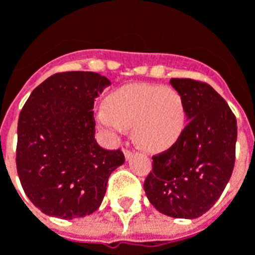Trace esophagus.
Masks as SVG:
<instances>
[{
  "label": "esophagus",
  "instance_id": "obj_1",
  "mask_svg": "<svg viewBox=\"0 0 255 255\" xmlns=\"http://www.w3.org/2000/svg\"><path fill=\"white\" fill-rule=\"evenodd\" d=\"M123 153H124V157H126V160H129L131 158V155H132V151L128 149L123 150Z\"/></svg>",
  "mask_w": 255,
  "mask_h": 255
}]
</instances>
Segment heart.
Returning a JSON list of instances; mask_svg holds the SVG:
<instances>
[{
    "instance_id": "obj_1",
    "label": "heart",
    "mask_w": 255,
    "mask_h": 255,
    "mask_svg": "<svg viewBox=\"0 0 255 255\" xmlns=\"http://www.w3.org/2000/svg\"><path fill=\"white\" fill-rule=\"evenodd\" d=\"M187 112L182 94L154 83H131L111 91L97 122L113 136L132 126L135 142L147 151L169 149L182 136Z\"/></svg>"
}]
</instances>
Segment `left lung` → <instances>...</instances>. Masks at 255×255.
<instances>
[{"label": "left lung", "mask_w": 255, "mask_h": 255, "mask_svg": "<svg viewBox=\"0 0 255 255\" xmlns=\"http://www.w3.org/2000/svg\"><path fill=\"white\" fill-rule=\"evenodd\" d=\"M182 94L187 126L171 149L153 157L144 191L158 212L197 219L213 206L234 171L238 136L235 115L224 98L192 79H172Z\"/></svg>", "instance_id": "1"}]
</instances>
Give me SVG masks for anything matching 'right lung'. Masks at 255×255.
<instances>
[{
  "label": "right lung",
  "mask_w": 255,
  "mask_h": 255,
  "mask_svg": "<svg viewBox=\"0 0 255 255\" xmlns=\"http://www.w3.org/2000/svg\"><path fill=\"white\" fill-rule=\"evenodd\" d=\"M111 82L95 72L56 73L20 112L16 166L25 195L42 213L71 220L94 213L120 150L95 140L94 100Z\"/></svg>",
  "instance_id": "obj_1"
}]
</instances>
